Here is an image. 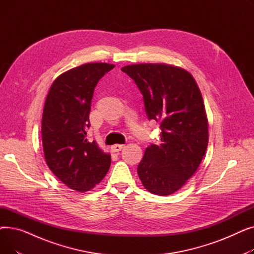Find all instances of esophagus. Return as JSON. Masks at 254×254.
<instances>
[{
    "label": "esophagus",
    "mask_w": 254,
    "mask_h": 254,
    "mask_svg": "<svg viewBox=\"0 0 254 254\" xmlns=\"http://www.w3.org/2000/svg\"><path fill=\"white\" fill-rule=\"evenodd\" d=\"M125 146L126 145H123V144H115V145L112 146L111 149H112L113 152H118V151H120L122 149H124Z\"/></svg>",
    "instance_id": "obj_1"
}]
</instances>
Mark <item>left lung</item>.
I'll return each instance as SVG.
<instances>
[{
	"mask_svg": "<svg viewBox=\"0 0 254 254\" xmlns=\"http://www.w3.org/2000/svg\"><path fill=\"white\" fill-rule=\"evenodd\" d=\"M143 95L146 114L161 124L159 145H150L138 166L144 188L158 195L179 190L197 171L209 132L203 97L192 75L168 64H134L122 68Z\"/></svg>",
	"mask_w": 254,
	"mask_h": 254,
	"instance_id": "1",
	"label": "left lung"
}]
</instances>
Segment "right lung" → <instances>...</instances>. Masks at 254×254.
I'll return each instance as SVG.
<instances>
[{"mask_svg": "<svg viewBox=\"0 0 254 254\" xmlns=\"http://www.w3.org/2000/svg\"><path fill=\"white\" fill-rule=\"evenodd\" d=\"M115 64L88 63L62 73L51 84L42 115L46 164L64 185L78 192L92 190L106 176L110 153L87 141L90 103L99 80Z\"/></svg>", "mask_w": 254, "mask_h": 254, "instance_id": "right-lung-1", "label": "right lung"}]
</instances>
